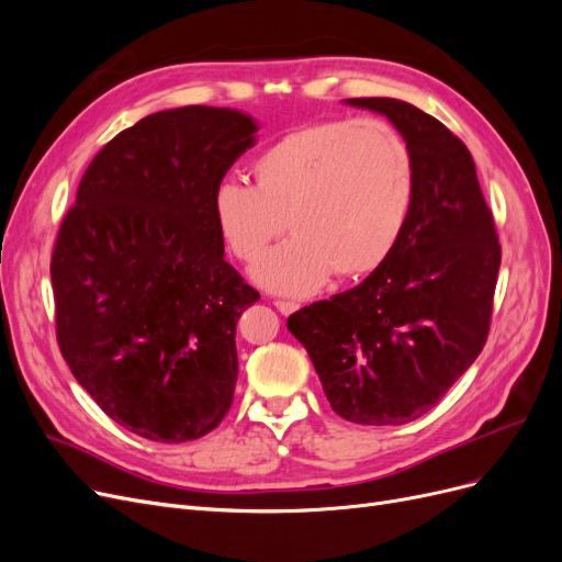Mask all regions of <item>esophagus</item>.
Here are the masks:
<instances>
[{
    "instance_id": "1",
    "label": "esophagus",
    "mask_w": 562,
    "mask_h": 562,
    "mask_svg": "<svg viewBox=\"0 0 562 562\" xmlns=\"http://www.w3.org/2000/svg\"><path fill=\"white\" fill-rule=\"evenodd\" d=\"M274 304H277V310H279L283 316H288V314H293V312L300 310L297 302H288V300H277Z\"/></svg>"
}]
</instances>
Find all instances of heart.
<instances>
[{
	"instance_id": "obj_1",
	"label": "heart",
	"mask_w": 562,
	"mask_h": 562,
	"mask_svg": "<svg viewBox=\"0 0 562 562\" xmlns=\"http://www.w3.org/2000/svg\"><path fill=\"white\" fill-rule=\"evenodd\" d=\"M250 171L252 187L234 178L215 184L211 215L241 262L258 260L283 227L293 232L252 267V279L271 293L300 297L333 271L356 279L380 269L415 209L413 147L384 119L291 128L255 157Z\"/></svg>"
}]
</instances>
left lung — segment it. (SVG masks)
I'll return each mask as SVG.
<instances>
[{"mask_svg":"<svg viewBox=\"0 0 562 562\" xmlns=\"http://www.w3.org/2000/svg\"><path fill=\"white\" fill-rule=\"evenodd\" d=\"M384 114L417 166V196L394 255L351 291L288 318L330 407L396 427L429 413L481 353L502 262L475 164L452 131L396 98H349Z\"/></svg>","mask_w":562,"mask_h":562,"instance_id":"left-lung-1","label":"left lung"}]
</instances>
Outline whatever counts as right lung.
<instances>
[{
	"label": "right lung",
	"instance_id": "right-lung-1",
	"mask_svg": "<svg viewBox=\"0 0 562 562\" xmlns=\"http://www.w3.org/2000/svg\"><path fill=\"white\" fill-rule=\"evenodd\" d=\"M255 133L229 108L140 119L93 157L58 232L63 359L108 417L157 443L206 436L234 398L236 321L260 293L225 260L211 196Z\"/></svg>",
	"mask_w": 562,
	"mask_h": 562
}]
</instances>
